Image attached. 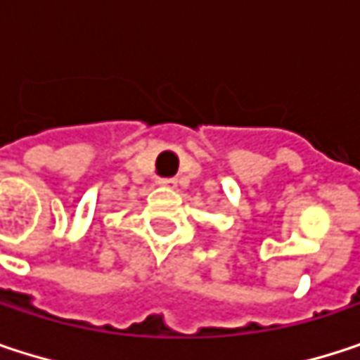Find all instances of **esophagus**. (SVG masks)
<instances>
[{
    "label": "esophagus",
    "mask_w": 360,
    "mask_h": 360,
    "mask_svg": "<svg viewBox=\"0 0 360 360\" xmlns=\"http://www.w3.org/2000/svg\"><path fill=\"white\" fill-rule=\"evenodd\" d=\"M160 185H165V187H175L177 185V179H171V177H165V179H158Z\"/></svg>",
    "instance_id": "obj_1"
}]
</instances>
